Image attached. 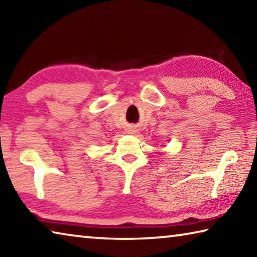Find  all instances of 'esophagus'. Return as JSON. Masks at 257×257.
Here are the masks:
<instances>
[{
    "mask_svg": "<svg viewBox=\"0 0 257 257\" xmlns=\"http://www.w3.org/2000/svg\"><path fill=\"white\" fill-rule=\"evenodd\" d=\"M134 133H136V132H135V130H130L129 132V134H134Z\"/></svg>",
    "mask_w": 257,
    "mask_h": 257,
    "instance_id": "obj_1",
    "label": "esophagus"
}]
</instances>
